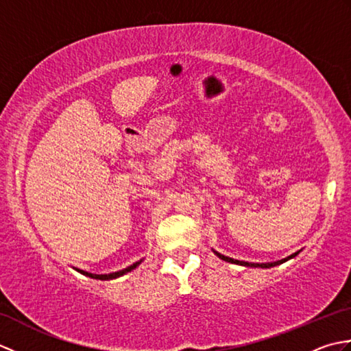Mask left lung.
Wrapping results in <instances>:
<instances>
[{
	"label": "left lung",
	"instance_id": "1",
	"mask_svg": "<svg viewBox=\"0 0 351 351\" xmlns=\"http://www.w3.org/2000/svg\"><path fill=\"white\" fill-rule=\"evenodd\" d=\"M213 252L215 253V255H217L220 259H223V261H226V263H230V264H238V265H243V267H253V268H270V267H276V265H280V264H283V263H287L288 259H293L294 256H297L300 253V250L299 252H295V253H293V255H289V256H287V258H283V259H279V261H274V263H247V261H238V259H234V258H229V256H225V255H221V253H219L217 250H214L213 249Z\"/></svg>",
	"mask_w": 351,
	"mask_h": 351
}]
</instances>
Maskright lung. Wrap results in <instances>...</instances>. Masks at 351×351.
I'll use <instances>...</instances> for the list:
<instances>
[{
  "mask_svg": "<svg viewBox=\"0 0 351 351\" xmlns=\"http://www.w3.org/2000/svg\"><path fill=\"white\" fill-rule=\"evenodd\" d=\"M141 263H143V259H140V261H137V263H134L132 265L123 268V270H119V271H114V273H108V274H95V273H88V271H84V270H80V268H75V270H77L78 273H81V274L88 276V278H92V279H98V280H111V279H117V278H121V276H123V274H126V273L132 271L134 268H137Z\"/></svg>",
  "mask_w": 351,
  "mask_h": 351,
  "instance_id": "obj_1",
  "label": "right lung"
}]
</instances>
